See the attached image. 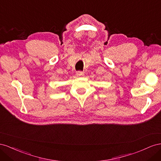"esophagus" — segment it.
Masks as SVG:
<instances>
[{"instance_id":"esophagus-1","label":"esophagus","mask_w":161,"mask_h":161,"mask_svg":"<svg viewBox=\"0 0 161 161\" xmlns=\"http://www.w3.org/2000/svg\"><path fill=\"white\" fill-rule=\"evenodd\" d=\"M76 74H77V76H80V77H81V76H84V72H82V71H77Z\"/></svg>"}]
</instances>
